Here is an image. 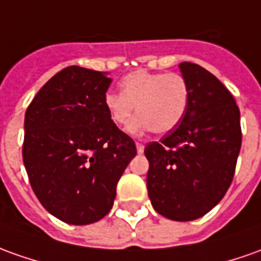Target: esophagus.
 I'll use <instances>...</instances> for the list:
<instances>
[{
	"label": "esophagus",
	"mask_w": 261,
	"mask_h": 261,
	"mask_svg": "<svg viewBox=\"0 0 261 261\" xmlns=\"http://www.w3.org/2000/svg\"><path fill=\"white\" fill-rule=\"evenodd\" d=\"M136 149H138V153H143V150H145L143 143H141V142H136Z\"/></svg>",
	"instance_id": "1"
}]
</instances>
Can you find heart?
Masks as SVG:
<instances>
[{"mask_svg": "<svg viewBox=\"0 0 261 261\" xmlns=\"http://www.w3.org/2000/svg\"><path fill=\"white\" fill-rule=\"evenodd\" d=\"M120 93L108 91L103 105L115 125L123 126L130 120L135 107L139 115L129 130L142 134L152 130L163 135L175 129L189 105L188 79L177 72L135 71L120 81Z\"/></svg>", "mask_w": 261, "mask_h": 261, "instance_id": "b5f03b06", "label": "heart"}]
</instances>
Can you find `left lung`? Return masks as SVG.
<instances>
[{"label":"left lung","mask_w":261,"mask_h":261,"mask_svg":"<svg viewBox=\"0 0 261 261\" xmlns=\"http://www.w3.org/2000/svg\"><path fill=\"white\" fill-rule=\"evenodd\" d=\"M189 105L180 123L145 148L148 195L170 220L204 216L223 199L242 146L240 111L229 89L197 64L182 62Z\"/></svg>","instance_id":"1"}]
</instances>
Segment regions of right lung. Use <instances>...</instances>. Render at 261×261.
Wrapping results in <instances>:
<instances>
[{
    "mask_svg": "<svg viewBox=\"0 0 261 261\" xmlns=\"http://www.w3.org/2000/svg\"><path fill=\"white\" fill-rule=\"evenodd\" d=\"M107 73L66 66L25 112L22 159L38 200L51 215L84 226L111 212L136 145L108 115Z\"/></svg>",
    "mask_w": 261,
    "mask_h": 261,
    "instance_id": "right-lung-1",
    "label": "right lung"
}]
</instances>
